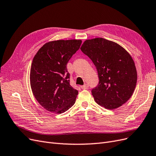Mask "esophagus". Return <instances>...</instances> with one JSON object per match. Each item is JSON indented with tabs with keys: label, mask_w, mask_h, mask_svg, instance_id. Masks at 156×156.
Here are the masks:
<instances>
[{
	"label": "esophagus",
	"mask_w": 156,
	"mask_h": 156,
	"mask_svg": "<svg viewBox=\"0 0 156 156\" xmlns=\"http://www.w3.org/2000/svg\"><path fill=\"white\" fill-rule=\"evenodd\" d=\"M88 85L87 84H84V85H83V86H81V88L82 89H87V88H88Z\"/></svg>",
	"instance_id": "esophagus-1"
}]
</instances>
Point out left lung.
Listing matches in <instances>:
<instances>
[{
    "label": "left lung",
    "instance_id": "obj_1",
    "mask_svg": "<svg viewBox=\"0 0 156 156\" xmlns=\"http://www.w3.org/2000/svg\"><path fill=\"white\" fill-rule=\"evenodd\" d=\"M81 50L98 71L99 83L92 90L94 100L107 109L122 106L131 97L137 80L131 55L120 45L102 37L87 40Z\"/></svg>",
    "mask_w": 156,
    "mask_h": 156
}]
</instances>
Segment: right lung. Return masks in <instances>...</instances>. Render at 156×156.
Wrapping results in <instances>:
<instances>
[{"label":"right lung","instance_id":"1","mask_svg":"<svg viewBox=\"0 0 156 156\" xmlns=\"http://www.w3.org/2000/svg\"><path fill=\"white\" fill-rule=\"evenodd\" d=\"M81 40H56L44 44L33 58L30 73L33 94L47 111L61 114L75 102L78 91L69 84L66 65Z\"/></svg>","mask_w":156,"mask_h":156}]
</instances>
